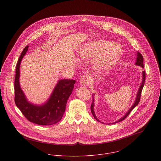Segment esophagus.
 <instances>
[{
  "label": "esophagus",
  "mask_w": 161,
  "mask_h": 161,
  "mask_svg": "<svg viewBox=\"0 0 161 161\" xmlns=\"http://www.w3.org/2000/svg\"><path fill=\"white\" fill-rule=\"evenodd\" d=\"M89 80H90V77L88 76V75H82L80 80H79V82H80V84L82 85V86H86L89 84Z\"/></svg>",
  "instance_id": "34e87169"
}]
</instances>
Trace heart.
I'll return each instance as SVG.
<instances>
[{
  "label": "heart",
  "mask_w": 161,
  "mask_h": 161,
  "mask_svg": "<svg viewBox=\"0 0 161 161\" xmlns=\"http://www.w3.org/2000/svg\"><path fill=\"white\" fill-rule=\"evenodd\" d=\"M122 54V48L118 44L108 41H98L89 43L79 49L77 55L86 60L102 54L96 59L95 65L99 68H107L118 61Z\"/></svg>",
  "instance_id": "b5f03b06"
}]
</instances>
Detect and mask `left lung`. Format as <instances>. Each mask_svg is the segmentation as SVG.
Segmentation results:
<instances>
[{"mask_svg": "<svg viewBox=\"0 0 161 161\" xmlns=\"http://www.w3.org/2000/svg\"><path fill=\"white\" fill-rule=\"evenodd\" d=\"M136 64L139 66H141L142 68H144V65H143V57L142 56V54L140 53H138V57H137V59H136ZM145 79H146V72L145 70L142 71V84L140 86V88L138 91V94H137V97H136V100H135V102L134 103V104L133 105V106L131 107V108L130 109V110L126 114V115H125L123 118H120L119 120H118L117 121H116L114 123H118V122H119V121H121L123 120H124L128 115L130 114V112L133 110V109L136 107L137 106L140 101V99H141V92H142V90L143 89V87H144V82H145ZM93 106H94V100H93V97L92 98V103L91 105V112H92V115L93 116V117L96 119V120L100 121L96 117V116L94 114V111H93Z\"/></svg>", "mask_w": 161, "mask_h": 161, "instance_id": "left-lung-1", "label": "left lung"}]
</instances>
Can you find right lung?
I'll return each instance as SVG.
<instances>
[{"instance_id":"right-lung-1","label":"right lung","mask_w":161,"mask_h":161,"mask_svg":"<svg viewBox=\"0 0 161 161\" xmlns=\"http://www.w3.org/2000/svg\"><path fill=\"white\" fill-rule=\"evenodd\" d=\"M28 48V46H26L23 49L16 66L14 82L15 103L29 121L40 125L56 124L64 115L68 99L72 93L75 80H60L45 104L36 106L30 103L26 100L19 84L20 64Z\"/></svg>"}]
</instances>
